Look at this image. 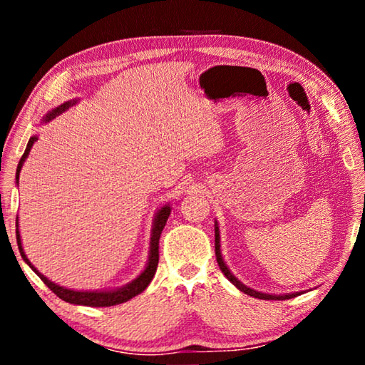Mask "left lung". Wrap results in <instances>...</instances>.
I'll return each instance as SVG.
<instances>
[{"label": "left lung", "mask_w": 365, "mask_h": 365, "mask_svg": "<svg viewBox=\"0 0 365 365\" xmlns=\"http://www.w3.org/2000/svg\"><path fill=\"white\" fill-rule=\"evenodd\" d=\"M215 259H217V264L219 267L222 270V274H224L228 280H230L235 287H237L240 292H243L246 294L250 296H255V298H259V299H289V298H294V296H298V293H289V294H267V293H261V292H256V289H251L246 285H243L242 282H240L237 277H235L230 270H228V267L224 262V259H222V255H220V235H219V227L217 224H215Z\"/></svg>", "instance_id": "left-lung-1"}]
</instances>
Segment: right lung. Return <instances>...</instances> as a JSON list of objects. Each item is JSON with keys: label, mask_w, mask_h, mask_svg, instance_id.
Masks as SVG:
<instances>
[{"label": "right lung", "mask_w": 365, "mask_h": 365, "mask_svg": "<svg viewBox=\"0 0 365 365\" xmlns=\"http://www.w3.org/2000/svg\"><path fill=\"white\" fill-rule=\"evenodd\" d=\"M72 104H76V101H67L64 104H61L56 109H53L51 113H48V115L45 117V122H49L54 117L59 115L61 113H64L66 109H69ZM38 140L36 137H32L29 140L27 148H26V153L22 154V158L19 160V165H17V172H16V180L19 183V174H21V169L24 165V160L27 159L30 150H32V146L35 141ZM170 215V207L169 206H164L159 209V212L156 214V219H154V225H153V232H151V246H150V259H148V264H146V269L141 272V274L135 279L133 282L127 283L125 287L122 288H117V289H110V292H73V289L69 288H64V287H59L56 283H53L51 280H48L45 275L40 274L38 270H36L30 261L26 256V252L22 250V242H21V235L19 230H16V237H17V246H19V251H21V256L24 261H26L32 270L35 272L36 275L40 277L43 280V283L51 289V292L61 298L66 302H71V304H80V306H91V307H108V306H115V304H120V302H125L128 299H132L133 296L140 294L141 292H145V288L150 285L154 274H156V269H158V262H159V238H160V233H163L164 227H165V222H168ZM17 224V222H16ZM17 227V225H16Z\"/></svg>", "instance_id": "right-lung-1"}]
</instances>
